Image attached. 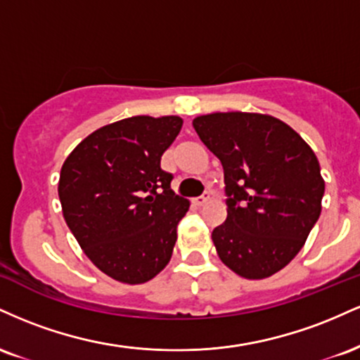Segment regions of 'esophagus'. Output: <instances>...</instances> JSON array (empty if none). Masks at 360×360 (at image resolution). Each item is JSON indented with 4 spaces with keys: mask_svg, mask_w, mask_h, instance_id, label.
Returning <instances> with one entry per match:
<instances>
[{
    "mask_svg": "<svg viewBox=\"0 0 360 360\" xmlns=\"http://www.w3.org/2000/svg\"><path fill=\"white\" fill-rule=\"evenodd\" d=\"M208 200H210V194H208V193H205L203 196H200V198H194V200H193V203L196 205V206H203V205H205L206 201H208Z\"/></svg>",
    "mask_w": 360,
    "mask_h": 360,
    "instance_id": "obj_1",
    "label": "esophagus"
}]
</instances>
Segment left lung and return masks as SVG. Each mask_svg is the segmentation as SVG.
Returning <instances> with one entry per match:
<instances>
[{"label": "left lung", "mask_w": 360, "mask_h": 360, "mask_svg": "<svg viewBox=\"0 0 360 360\" xmlns=\"http://www.w3.org/2000/svg\"><path fill=\"white\" fill-rule=\"evenodd\" d=\"M193 127L223 167L226 220L212 233L218 257L245 279L269 278L296 257L320 217L315 152L269 115L212 113Z\"/></svg>", "instance_id": "1"}]
</instances>
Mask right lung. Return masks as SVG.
Wrapping results in <instances>:
<instances>
[{
	"label": "right lung",
	"mask_w": 360,
	"mask_h": 360,
	"mask_svg": "<svg viewBox=\"0 0 360 360\" xmlns=\"http://www.w3.org/2000/svg\"><path fill=\"white\" fill-rule=\"evenodd\" d=\"M179 117H131L93 131L60 169L64 220L91 262L127 284L147 283L171 260L189 201L171 189L160 157Z\"/></svg>",
	"instance_id": "right-lung-1"
}]
</instances>
